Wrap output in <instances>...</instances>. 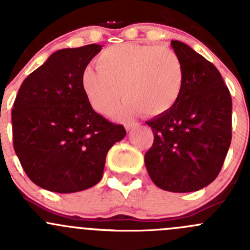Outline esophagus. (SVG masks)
I'll return each instance as SVG.
<instances>
[{
  "instance_id": "1",
  "label": "esophagus",
  "mask_w": 250,
  "mask_h": 250,
  "mask_svg": "<svg viewBox=\"0 0 250 250\" xmlns=\"http://www.w3.org/2000/svg\"><path fill=\"white\" fill-rule=\"evenodd\" d=\"M138 125H139V123H137V122H127V123H125V129H127V130L132 129V128H134V127H138Z\"/></svg>"
}]
</instances>
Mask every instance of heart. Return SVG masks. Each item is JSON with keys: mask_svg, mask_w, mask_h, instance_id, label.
Listing matches in <instances>:
<instances>
[{"mask_svg": "<svg viewBox=\"0 0 250 250\" xmlns=\"http://www.w3.org/2000/svg\"><path fill=\"white\" fill-rule=\"evenodd\" d=\"M98 66H85L81 84L90 106L105 116L125 98L122 112L157 116L175 105L184 87V66L169 47L122 43L103 50Z\"/></svg>", "mask_w": 250, "mask_h": 250, "instance_id": "heart-1", "label": "heart"}]
</instances>
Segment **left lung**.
<instances>
[{
  "label": "left lung",
  "instance_id": "8db88e82",
  "mask_svg": "<svg viewBox=\"0 0 250 250\" xmlns=\"http://www.w3.org/2000/svg\"><path fill=\"white\" fill-rule=\"evenodd\" d=\"M184 66V87L167 112L146 122L153 132L145 153L151 180L170 192H192L213 183L231 144L232 100L220 72L180 41H172Z\"/></svg>",
  "mask_w": 250,
  "mask_h": 250
}]
</instances>
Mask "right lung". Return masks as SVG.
<instances>
[{
  "label": "right lung",
  "instance_id": "1",
  "mask_svg": "<svg viewBox=\"0 0 250 250\" xmlns=\"http://www.w3.org/2000/svg\"><path fill=\"white\" fill-rule=\"evenodd\" d=\"M100 44L57 50L21 83L13 110V146L22 169L44 190L71 193L100 181L123 125L95 112L81 84Z\"/></svg>",
  "mask_w": 250,
  "mask_h": 250
}]
</instances>
